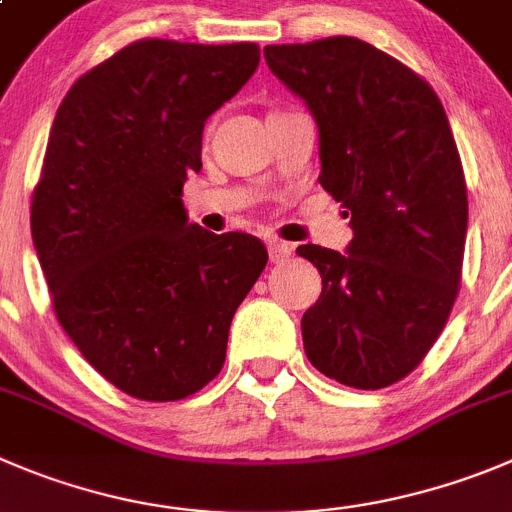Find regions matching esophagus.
I'll list each match as a JSON object with an SVG mask.
<instances>
[{"label": "esophagus", "mask_w": 512, "mask_h": 512, "mask_svg": "<svg viewBox=\"0 0 512 512\" xmlns=\"http://www.w3.org/2000/svg\"><path fill=\"white\" fill-rule=\"evenodd\" d=\"M267 250H270V262H275V265H280V262H285L293 255V245L283 240H270L267 242Z\"/></svg>", "instance_id": "1"}]
</instances>
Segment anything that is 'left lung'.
I'll use <instances>...</instances> for the list:
<instances>
[{
	"label": "left lung",
	"mask_w": 512,
	"mask_h": 512,
	"mask_svg": "<svg viewBox=\"0 0 512 512\" xmlns=\"http://www.w3.org/2000/svg\"><path fill=\"white\" fill-rule=\"evenodd\" d=\"M321 136L323 189L346 207V252L300 245L323 278L303 313L305 356L353 389L412 374L460 293L467 186L450 121L427 80L356 37L265 47Z\"/></svg>",
	"instance_id": "left-lung-1"
}]
</instances>
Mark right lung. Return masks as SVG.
I'll return each mask as SVG.
<instances>
[{
  "label": "right lung",
  "mask_w": 512,
  "mask_h": 512,
  "mask_svg": "<svg viewBox=\"0 0 512 512\" xmlns=\"http://www.w3.org/2000/svg\"><path fill=\"white\" fill-rule=\"evenodd\" d=\"M257 65L252 42L138 40L80 75L52 121L32 242L60 326L136 399H184L222 371L267 265L257 237L189 224L181 202L204 123Z\"/></svg>",
  "instance_id": "obj_1"
}]
</instances>
